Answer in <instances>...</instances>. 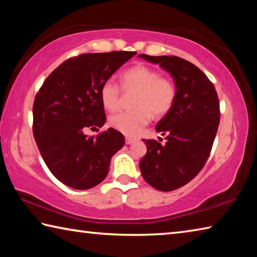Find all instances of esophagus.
<instances>
[{"label": "esophagus", "instance_id": "1", "mask_svg": "<svg viewBox=\"0 0 257 257\" xmlns=\"http://www.w3.org/2000/svg\"><path fill=\"white\" fill-rule=\"evenodd\" d=\"M134 142H135L134 138H132V137H125V144H127V145L133 144Z\"/></svg>", "mask_w": 257, "mask_h": 257}]
</instances>
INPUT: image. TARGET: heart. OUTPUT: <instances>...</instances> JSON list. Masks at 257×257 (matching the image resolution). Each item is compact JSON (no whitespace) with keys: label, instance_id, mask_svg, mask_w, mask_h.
I'll use <instances>...</instances> for the list:
<instances>
[{"label":"heart","instance_id":"heart-1","mask_svg":"<svg viewBox=\"0 0 257 257\" xmlns=\"http://www.w3.org/2000/svg\"><path fill=\"white\" fill-rule=\"evenodd\" d=\"M121 88L124 94H135L132 102L135 108L111 115L110 124L127 136H136L150 122L152 116L160 119L168 114L176 102L175 82L145 64H136L127 69L121 76ZM122 91L120 86L111 79L102 85L99 96L107 111H116L121 106L123 99Z\"/></svg>","mask_w":257,"mask_h":257}]
</instances>
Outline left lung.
<instances>
[{
  "label": "left lung",
  "instance_id": "obj_1",
  "mask_svg": "<svg viewBox=\"0 0 257 257\" xmlns=\"http://www.w3.org/2000/svg\"><path fill=\"white\" fill-rule=\"evenodd\" d=\"M139 58L160 64L173 78L176 102L156 124L164 145L144 139L147 152L139 169L147 184L161 191L176 190L202 170L210 156L220 122V103L214 85L201 69L178 56Z\"/></svg>",
  "mask_w": 257,
  "mask_h": 257
}]
</instances>
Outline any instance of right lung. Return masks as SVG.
<instances>
[{
  "mask_svg": "<svg viewBox=\"0 0 257 257\" xmlns=\"http://www.w3.org/2000/svg\"><path fill=\"white\" fill-rule=\"evenodd\" d=\"M135 54L114 51L68 59L46 78L35 97V141L52 175L68 187L85 190L102 182L112 156L124 145L123 135L113 128L95 138L84 132L105 123L99 90Z\"/></svg>",
  "mask_w": 257,
  "mask_h": 257,
  "instance_id": "add662e5",
  "label": "right lung"
}]
</instances>
